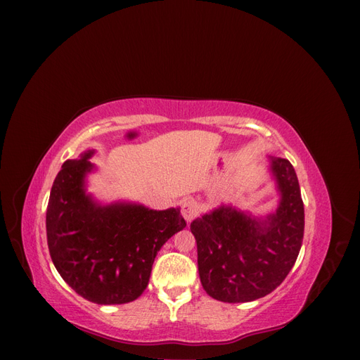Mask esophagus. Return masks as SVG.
Returning a JSON list of instances; mask_svg holds the SVG:
<instances>
[{"label":"esophagus","instance_id":"esophagus-1","mask_svg":"<svg viewBox=\"0 0 360 360\" xmlns=\"http://www.w3.org/2000/svg\"><path fill=\"white\" fill-rule=\"evenodd\" d=\"M181 214L184 217V221L191 222L198 214V204L193 200H186L181 204Z\"/></svg>","mask_w":360,"mask_h":360}]
</instances>
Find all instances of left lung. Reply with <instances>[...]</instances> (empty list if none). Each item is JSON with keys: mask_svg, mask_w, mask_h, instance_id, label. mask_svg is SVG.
Segmentation results:
<instances>
[{"mask_svg": "<svg viewBox=\"0 0 360 360\" xmlns=\"http://www.w3.org/2000/svg\"><path fill=\"white\" fill-rule=\"evenodd\" d=\"M279 202L266 217L221 205L197 217L198 271L210 297L243 303L267 296L296 263L303 240L304 210L299 180L290 160L269 158Z\"/></svg>", "mask_w": 360, "mask_h": 360, "instance_id": "8db88e82", "label": "left lung"}]
</instances>
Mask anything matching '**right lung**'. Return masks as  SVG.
I'll return each instance as SVG.
<instances>
[{"label": "right lung", "mask_w": 360, "mask_h": 360, "mask_svg": "<svg viewBox=\"0 0 360 360\" xmlns=\"http://www.w3.org/2000/svg\"><path fill=\"white\" fill-rule=\"evenodd\" d=\"M96 151L66 160L53 180L46 236L52 263L84 299L122 304L148 285L160 248L186 226L180 209L153 210L136 202L102 204L85 189Z\"/></svg>", "instance_id": "obj_1"}]
</instances>
